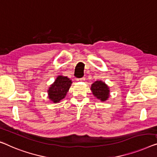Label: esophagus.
<instances>
[{
	"label": "esophagus",
	"mask_w": 157,
	"mask_h": 157,
	"mask_svg": "<svg viewBox=\"0 0 157 157\" xmlns=\"http://www.w3.org/2000/svg\"><path fill=\"white\" fill-rule=\"evenodd\" d=\"M79 81H85V78H82L80 79H78Z\"/></svg>",
	"instance_id": "obj_1"
}]
</instances>
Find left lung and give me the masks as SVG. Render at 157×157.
<instances>
[{
	"label": "left lung",
	"instance_id": "8db88e82",
	"mask_svg": "<svg viewBox=\"0 0 157 157\" xmlns=\"http://www.w3.org/2000/svg\"><path fill=\"white\" fill-rule=\"evenodd\" d=\"M91 90L94 96L101 101H106L109 97V87L101 80H97L94 82L91 86Z\"/></svg>",
	"mask_w": 157,
	"mask_h": 157
}]
</instances>
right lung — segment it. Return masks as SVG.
Masks as SVG:
<instances>
[{"mask_svg": "<svg viewBox=\"0 0 157 157\" xmlns=\"http://www.w3.org/2000/svg\"><path fill=\"white\" fill-rule=\"evenodd\" d=\"M72 81L67 77L59 75L48 90V98L53 103H58L64 99L71 87Z\"/></svg>", "mask_w": 157, "mask_h": 157, "instance_id": "right-lung-1", "label": "right lung"}]
</instances>
